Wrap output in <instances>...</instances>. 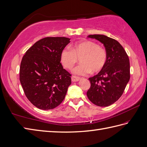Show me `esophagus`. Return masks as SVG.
Here are the masks:
<instances>
[{"label":"esophagus","instance_id":"obj_1","mask_svg":"<svg viewBox=\"0 0 147 147\" xmlns=\"http://www.w3.org/2000/svg\"><path fill=\"white\" fill-rule=\"evenodd\" d=\"M80 80V78L78 77H76V76L71 77V81L72 82H78Z\"/></svg>","mask_w":147,"mask_h":147}]
</instances>
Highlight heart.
<instances>
[{
	"instance_id": "heart-1",
	"label": "heart",
	"mask_w": 147,
	"mask_h": 147,
	"mask_svg": "<svg viewBox=\"0 0 147 147\" xmlns=\"http://www.w3.org/2000/svg\"><path fill=\"white\" fill-rule=\"evenodd\" d=\"M79 59L82 63L73 72L78 76H86L91 71L98 73L104 68L107 61V53L96 43L84 40L74 44L71 46V49L64 48L60 54V63L69 70L73 69Z\"/></svg>"
}]
</instances>
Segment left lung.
<instances>
[{"label": "left lung", "instance_id": "left-lung-1", "mask_svg": "<svg viewBox=\"0 0 147 147\" xmlns=\"http://www.w3.org/2000/svg\"><path fill=\"white\" fill-rule=\"evenodd\" d=\"M104 45L107 61L96 76L88 78L91 86L87 92L88 99L99 107L113 104L123 94L130 80V61L123 47L116 40L104 35H89Z\"/></svg>", "mask_w": 147, "mask_h": 147}]
</instances>
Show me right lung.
<instances>
[{
	"label": "right lung",
	"mask_w": 147,
	"mask_h": 147,
	"mask_svg": "<svg viewBox=\"0 0 147 147\" xmlns=\"http://www.w3.org/2000/svg\"><path fill=\"white\" fill-rule=\"evenodd\" d=\"M70 40L63 37L42 38L22 59L20 84L28 100L39 109L55 108L66 95L71 75L63 68L60 54Z\"/></svg>",
	"instance_id": "1"
}]
</instances>
